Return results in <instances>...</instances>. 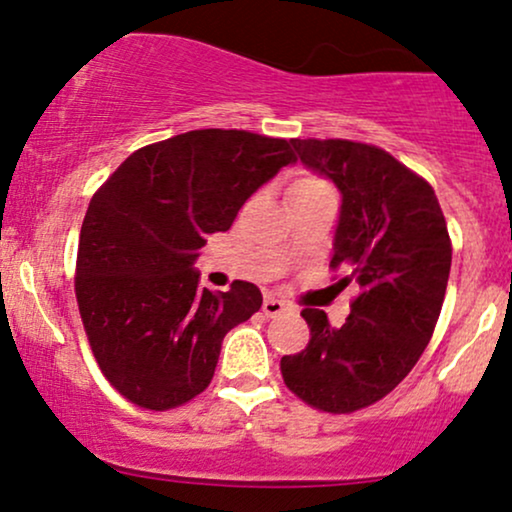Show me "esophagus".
<instances>
[{"instance_id": "obj_1", "label": "esophagus", "mask_w": 512, "mask_h": 512, "mask_svg": "<svg viewBox=\"0 0 512 512\" xmlns=\"http://www.w3.org/2000/svg\"><path fill=\"white\" fill-rule=\"evenodd\" d=\"M262 310H264V315H267V317H276V315L284 313L286 303L279 301V298H274V296H267V298H264V303H262Z\"/></svg>"}]
</instances>
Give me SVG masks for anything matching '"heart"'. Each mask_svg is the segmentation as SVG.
<instances>
[{
  "label": "heart",
  "mask_w": 512,
  "mask_h": 512,
  "mask_svg": "<svg viewBox=\"0 0 512 512\" xmlns=\"http://www.w3.org/2000/svg\"><path fill=\"white\" fill-rule=\"evenodd\" d=\"M296 185H322V182H317V180H301V182H296Z\"/></svg>",
  "instance_id": "b5f03b06"
}]
</instances>
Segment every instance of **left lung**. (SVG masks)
<instances>
[{
    "label": "left lung",
    "instance_id": "1",
    "mask_svg": "<svg viewBox=\"0 0 512 512\" xmlns=\"http://www.w3.org/2000/svg\"><path fill=\"white\" fill-rule=\"evenodd\" d=\"M291 144L305 168L342 192L332 267L349 269L361 293L342 327L325 310H303L310 342L281 358V375L310 407L349 414L395 390L431 342L450 276L448 226L433 187L378 146Z\"/></svg>",
    "mask_w": 512,
    "mask_h": 512
}]
</instances>
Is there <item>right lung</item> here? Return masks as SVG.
I'll return each instance as SVG.
<instances>
[{
    "mask_svg": "<svg viewBox=\"0 0 512 512\" xmlns=\"http://www.w3.org/2000/svg\"><path fill=\"white\" fill-rule=\"evenodd\" d=\"M289 163L286 139L195 129L134 151L93 195L76 303L98 366L129 402L166 411L207 390L223 337L260 310L262 293L250 281L202 289L192 264Z\"/></svg>",
    "mask_w": 512,
    "mask_h": 512,
    "instance_id": "1",
    "label": "right lung"
}]
</instances>
